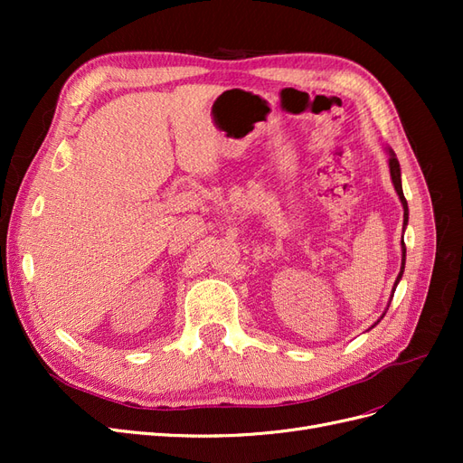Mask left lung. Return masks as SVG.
<instances>
[{"label": "left lung", "instance_id": "left-lung-1", "mask_svg": "<svg viewBox=\"0 0 463 463\" xmlns=\"http://www.w3.org/2000/svg\"><path fill=\"white\" fill-rule=\"evenodd\" d=\"M388 152H390V158H388L390 177H392V184H394V189H396L398 197H400V201H402V206H403V230H405V226H408L410 210H408V201H405V197H403V191H402V172H400V162H398V158H396L394 150H388ZM403 269H405V243H403V235H402V269H400V274H398L396 282H394V288H392V296H394L396 286H398V282L402 279ZM383 317H384V315H383ZM383 317H381V318H383ZM376 322H378V320H376ZM376 322H374V325H376Z\"/></svg>", "mask_w": 463, "mask_h": 463}]
</instances>
